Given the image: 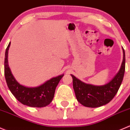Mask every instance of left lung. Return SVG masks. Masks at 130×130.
I'll list each match as a JSON object with an SVG mask.
<instances>
[{"instance_id": "1", "label": "left lung", "mask_w": 130, "mask_h": 130, "mask_svg": "<svg viewBox=\"0 0 130 130\" xmlns=\"http://www.w3.org/2000/svg\"><path fill=\"white\" fill-rule=\"evenodd\" d=\"M120 69L113 79L104 85L97 86L84 83L71 74L73 88L77 101L87 107L96 108L110 102L119 89L125 71V52Z\"/></svg>"}]
</instances>
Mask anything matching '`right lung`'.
Listing matches in <instances>:
<instances>
[{
	"label": "right lung",
	"instance_id": "add662e5",
	"mask_svg": "<svg viewBox=\"0 0 130 130\" xmlns=\"http://www.w3.org/2000/svg\"><path fill=\"white\" fill-rule=\"evenodd\" d=\"M9 44L5 53L4 75L9 89L22 104L31 107H44L53 99L55 89L64 74L58 75L36 87H27L20 84L12 75L8 64Z\"/></svg>",
	"mask_w": 130,
	"mask_h": 130
}]
</instances>
